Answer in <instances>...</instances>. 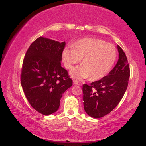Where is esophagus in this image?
I'll return each instance as SVG.
<instances>
[{"label":"esophagus","mask_w":146,"mask_h":146,"mask_svg":"<svg viewBox=\"0 0 146 146\" xmlns=\"http://www.w3.org/2000/svg\"><path fill=\"white\" fill-rule=\"evenodd\" d=\"M73 84L74 85H79V83L76 80H73Z\"/></svg>","instance_id":"34e87169"}]
</instances>
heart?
Wrapping results in <instances>:
<instances>
[{"label":"heart","mask_w":146,"mask_h":146,"mask_svg":"<svg viewBox=\"0 0 146 146\" xmlns=\"http://www.w3.org/2000/svg\"><path fill=\"white\" fill-rule=\"evenodd\" d=\"M117 57L114 45L94 37L78 40L74 47H66L62 52L63 63L68 70L83 58L82 65L71 72V75L78 80L89 77L91 81L102 79L113 68Z\"/></svg>","instance_id":"heart-1"}]
</instances>
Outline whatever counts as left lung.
<instances>
[{
	"mask_svg": "<svg viewBox=\"0 0 146 146\" xmlns=\"http://www.w3.org/2000/svg\"><path fill=\"white\" fill-rule=\"evenodd\" d=\"M119 59L107 76L89 85L83 86L84 110L91 117L99 118L117 106L128 87L130 69L126 54L117 46Z\"/></svg>",
	"mask_w": 146,
	"mask_h": 146,
	"instance_id": "8db88e82",
	"label": "left lung"
}]
</instances>
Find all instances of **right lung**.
Returning <instances> with one entry per match:
<instances>
[{
	"label": "right lung",
	"mask_w": 146,
	"mask_h": 146,
	"mask_svg": "<svg viewBox=\"0 0 146 146\" xmlns=\"http://www.w3.org/2000/svg\"><path fill=\"white\" fill-rule=\"evenodd\" d=\"M65 42L39 37L26 52L21 71V84L31 107L42 115L57 111L60 100L73 85L68 72L61 66Z\"/></svg>",
	"instance_id": "1"
}]
</instances>
